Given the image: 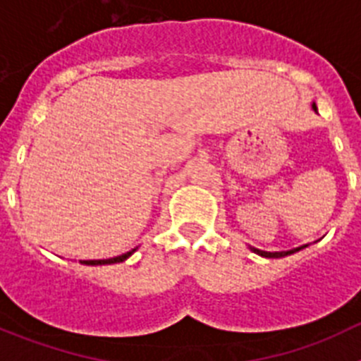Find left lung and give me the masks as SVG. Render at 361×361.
Here are the masks:
<instances>
[{"instance_id": "1", "label": "left lung", "mask_w": 361, "mask_h": 361, "mask_svg": "<svg viewBox=\"0 0 361 361\" xmlns=\"http://www.w3.org/2000/svg\"><path fill=\"white\" fill-rule=\"evenodd\" d=\"M312 108H314V110H317V104H312ZM302 247H304V245H302ZM302 247H295V250H289V251H276V253H269V251L255 250V247H253V251H255V253L260 255V257H267V258H280V257H286V255L295 253V251H300V250H302Z\"/></svg>"}]
</instances>
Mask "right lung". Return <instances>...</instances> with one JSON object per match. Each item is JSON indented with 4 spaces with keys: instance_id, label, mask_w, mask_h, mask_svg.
<instances>
[{
    "instance_id": "right-lung-1",
    "label": "right lung",
    "mask_w": 361,
    "mask_h": 361,
    "mask_svg": "<svg viewBox=\"0 0 361 361\" xmlns=\"http://www.w3.org/2000/svg\"><path fill=\"white\" fill-rule=\"evenodd\" d=\"M135 250L128 251V253L121 255V257H114V258H106V260H81L82 264H86V266H103V264H116V262H123V260H126V258L130 257V255L133 253Z\"/></svg>"
}]
</instances>
